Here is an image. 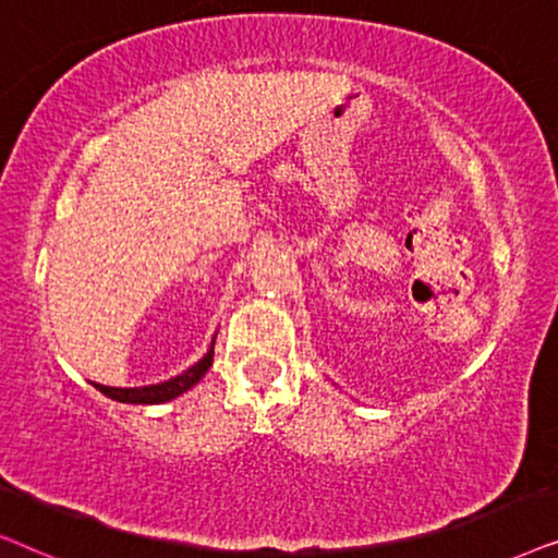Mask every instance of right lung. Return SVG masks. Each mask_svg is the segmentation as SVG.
<instances>
[{
	"instance_id": "add662e5",
	"label": "right lung",
	"mask_w": 558,
	"mask_h": 558,
	"mask_svg": "<svg viewBox=\"0 0 558 558\" xmlns=\"http://www.w3.org/2000/svg\"><path fill=\"white\" fill-rule=\"evenodd\" d=\"M214 341H217V337L211 339L209 349H206V354L196 362V365L183 369L181 375L170 377V380H162V383H155V385H143V388H109V385H99V383H92V385L99 392H104L107 398L119 400V403H135V405L168 403V400H173L178 396H183L185 390H191L196 383H202V377L209 373V367L214 362Z\"/></svg>"
}]
</instances>
